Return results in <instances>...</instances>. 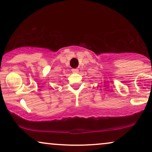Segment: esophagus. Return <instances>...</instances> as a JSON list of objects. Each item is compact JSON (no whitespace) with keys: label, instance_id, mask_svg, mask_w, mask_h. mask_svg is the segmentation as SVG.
I'll use <instances>...</instances> for the list:
<instances>
[{"label":"esophagus","instance_id":"obj_1","mask_svg":"<svg viewBox=\"0 0 152 152\" xmlns=\"http://www.w3.org/2000/svg\"><path fill=\"white\" fill-rule=\"evenodd\" d=\"M72 72H73V73H77L79 72V70L77 69V68H73V69H72Z\"/></svg>","mask_w":152,"mask_h":152}]
</instances>
